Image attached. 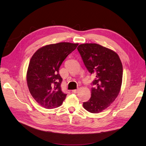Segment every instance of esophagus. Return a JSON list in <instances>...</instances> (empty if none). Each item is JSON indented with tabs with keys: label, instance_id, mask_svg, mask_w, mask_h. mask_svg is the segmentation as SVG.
Listing matches in <instances>:
<instances>
[{
	"label": "esophagus",
	"instance_id": "obj_1",
	"mask_svg": "<svg viewBox=\"0 0 146 146\" xmlns=\"http://www.w3.org/2000/svg\"><path fill=\"white\" fill-rule=\"evenodd\" d=\"M79 88H78V89H76V90H72V92H73V93H77L79 92Z\"/></svg>",
	"mask_w": 146,
	"mask_h": 146
}]
</instances>
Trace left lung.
<instances>
[{"instance_id":"1","label":"left lung","mask_w":146,"mask_h":146,"mask_svg":"<svg viewBox=\"0 0 146 146\" xmlns=\"http://www.w3.org/2000/svg\"><path fill=\"white\" fill-rule=\"evenodd\" d=\"M88 71L95 76L91 98L83 103L88 111L98 113L106 109L120 92L123 65L114 51L97 44H81L77 48Z\"/></svg>"}]
</instances>
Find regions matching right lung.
<instances>
[{
    "label": "right lung",
    "instance_id": "1",
    "mask_svg": "<svg viewBox=\"0 0 146 146\" xmlns=\"http://www.w3.org/2000/svg\"><path fill=\"white\" fill-rule=\"evenodd\" d=\"M78 45L70 42L47 45L37 50L31 57L27 73V85L33 98L45 109L59 107L66 98L67 94L61 90L62 79L59 70Z\"/></svg>",
    "mask_w": 146,
    "mask_h": 146
}]
</instances>
